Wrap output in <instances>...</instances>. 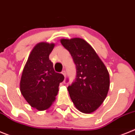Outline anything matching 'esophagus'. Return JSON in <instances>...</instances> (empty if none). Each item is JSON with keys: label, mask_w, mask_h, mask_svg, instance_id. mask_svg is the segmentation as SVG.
<instances>
[{"label": "esophagus", "mask_w": 135, "mask_h": 135, "mask_svg": "<svg viewBox=\"0 0 135 135\" xmlns=\"http://www.w3.org/2000/svg\"><path fill=\"white\" fill-rule=\"evenodd\" d=\"M62 74L64 75L65 77H66V72H65V70H62Z\"/></svg>", "instance_id": "obj_1"}]
</instances>
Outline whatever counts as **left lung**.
I'll list each match as a JSON object with an SVG mask.
<instances>
[{
  "mask_svg": "<svg viewBox=\"0 0 135 135\" xmlns=\"http://www.w3.org/2000/svg\"><path fill=\"white\" fill-rule=\"evenodd\" d=\"M62 45L73 57L76 78L68 87L70 99L77 110L93 112L102 105L110 88L108 69L93 48L83 39H61Z\"/></svg>",
  "mask_w": 135,
  "mask_h": 135,
  "instance_id": "8db88e82",
  "label": "left lung"
}]
</instances>
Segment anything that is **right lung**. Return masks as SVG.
<instances>
[{"mask_svg":"<svg viewBox=\"0 0 135 135\" xmlns=\"http://www.w3.org/2000/svg\"><path fill=\"white\" fill-rule=\"evenodd\" d=\"M54 43L40 42L29 55L20 81V91L31 107L38 110L49 108L55 101L60 83L65 76L56 73L49 55Z\"/></svg>","mask_w":135,"mask_h":135,"instance_id":"1","label":"right lung"}]
</instances>
